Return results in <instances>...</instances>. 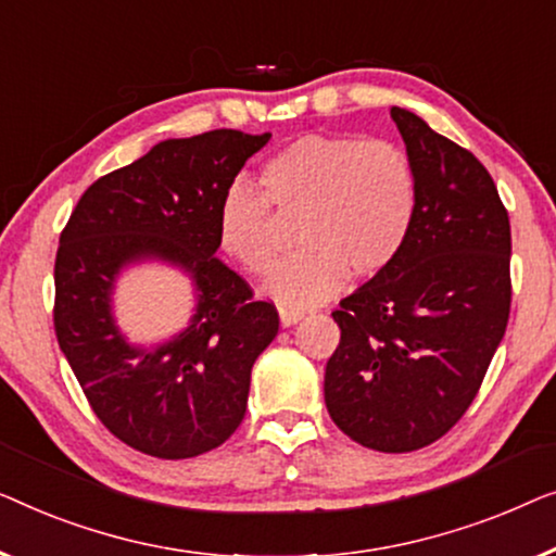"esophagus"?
Listing matches in <instances>:
<instances>
[{
  "mask_svg": "<svg viewBox=\"0 0 556 556\" xmlns=\"http://www.w3.org/2000/svg\"><path fill=\"white\" fill-rule=\"evenodd\" d=\"M304 315H307V312L300 309V307H287V304H285V307H279V319H281V325H285V327L296 325Z\"/></svg>",
  "mask_w": 556,
  "mask_h": 556,
  "instance_id": "esophagus-1",
  "label": "esophagus"
}]
</instances>
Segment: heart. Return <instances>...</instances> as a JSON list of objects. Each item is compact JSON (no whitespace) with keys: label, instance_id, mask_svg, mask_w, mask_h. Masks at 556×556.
Segmentation results:
<instances>
[{"label":"heart","instance_id":"heart-1","mask_svg":"<svg viewBox=\"0 0 556 556\" xmlns=\"http://www.w3.org/2000/svg\"><path fill=\"white\" fill-rule=\"evenodd\" d=\"M262 189L233 184L218 201V244L249 275L275 267L281 218L296 216L300 249L279 264L269 292L285 304H315L345 285L348 271L372 277L410 237L418 178L393 140L304 136L262 166Z\"/></svg>","mask_w":556,"mask_h":556}]
</instances>
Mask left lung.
<instances>
[{"label":"left lung","mask_w":556,"mask_h":556,"mask_svg":"<svg viewBox=\"0 0 556 556\" xmlns=\"http://www.w3.org/2000/svg\"><path fill=\"white\" fill-rule=\"evenodd\" d=\"M390 115L418 178L416 222L397 260L332 312L325 403L365 448L408 453L448 433L479 393L511 312V226L471 151L410 111Z\"/></svg>","instance_id":"left-lung-1"}]
</instances>
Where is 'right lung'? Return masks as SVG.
<instances>
[{
  "label": "right lung",
  "mask_w": 556,
  "mask_h": 556,
  "mask_svg": "<svg viewBox=\"0 0 556 556\" xmlns=\"http://www.w3.org/2000/svg\"><path fill=\"white\" fill-rule=\"evenodd\" d=\"M271 132L222 128L170 138L100 176L60 233L52 323L90 408L125 445L155 458L201 456L237 431L252 365L275 340L271 302L216 260L218 201ZM161 255L194 275L200 307L168 346L124 345L110 317L123 263Z\"/></svg>",
  "instance_id": "add662e5"
}]
</instances>
